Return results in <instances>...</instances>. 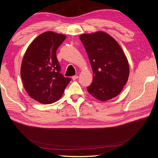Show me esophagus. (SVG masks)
Masks as SVG:
<instances>
[{
	"label": "esophagus",
	"instance_id": "1",
	"mask_svg": "<svg viewBox=\"0 0 158 158\" xmlns=\"http://www.w3.org/2000/svg\"><path fill=\"white\" fill-rule=\"evenodd\" d=\"M78 76H77V75L73 76V79L74 80H76V79H78Z\"/></svg>",
	"mask_w": 158,
	"mask_h": 158
}]
</instances>
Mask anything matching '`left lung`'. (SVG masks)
Segmentation results:
<instances>
[{
  "label": "left lung",
  "instance_id": "obj_1",
  "mask_svg": "<svg viewBox=\"0 0 158 158\" xmlns=\"http://www.w3.org/2000/svg\"><path fill=\"white\" fill-rule=\"evenodd\" d=\"M80 39L88 56L93 81L88 92L100 101L118 95L127 82L129 65L121 47L106 33L82 34Z\"/></svg>",
  "mask_w": 158,
  "mask_h": 158
}]
</instances>
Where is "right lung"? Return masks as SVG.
Listing matches in <instances>:
<instances>
[{"label":"right lung","mask_w":158,"mask_h":158,"mask_svg":"<svg viewBox=\"0 0 158 158\" xmlns=\"http://www.w3.org/2000/svg\"><path fill=\"white\" fill-rule=\"evenodd\" d=\"M65 39V35L59 33H43L31 42L23 56L21 66L23 86L31 98L41 103L59 100L71 80L60 73L56 56Z\"/></svg>","instance_id":"add662e5"}]
</instances>
